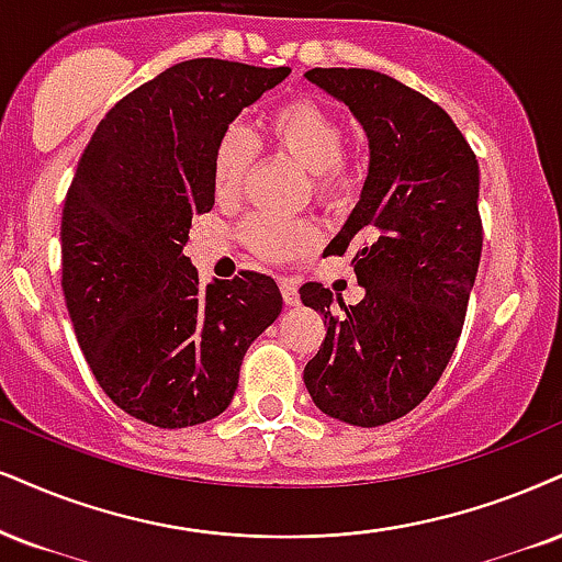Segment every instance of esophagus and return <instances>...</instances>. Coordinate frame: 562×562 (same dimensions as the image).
Masks as SVG:
<instances>
[{
	"label": "esophagus",
	"instance_id": "esophagus-1",
	"mask_svg": "<svg viewBox=\"0 0 562 562\" xmlns=\"http://www.w3.org/2000/svg\"><path fill=\"white\" fill-rule=\"evenodd\" d=\"M281 296H283V302L292 304V307H294V304H300V292H296L294 283L286 281V279L281 281Z\"/></svg>",
	"mask_w": 562,
	"mask_h": 562
}]
</instances>
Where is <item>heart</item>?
Masks as SVG:
<instances>
[{
  "label": "heart",
  "instance_id": "1",
  "mask_svg": "<svg viewBox=\"0 0 562 562\" xmlns=\"http://www.w3.org/2000/svg\"><path fill=\"white\" fill-rule=\"evenodd\" d=\"M266 135L276 154L307 171L315 200L338 205L357 182V164L344 154V122L313 99H292L276 106L266 120ZM258 158V143L239 124L218 135L211 158V182L218 200H234L245 190ZM245 245L260 258L283 262L304 255L317 241L313 218L249 216L241 226Z\"/></svg>",
  "mask_w": 562,
  "mask_h": 562
}]
</instances>
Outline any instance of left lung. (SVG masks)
Instances as JSON below:
<instances>
[{
  "mask_svg": "<svg viewBox=\"0 0 562 562\" xmlns=\"http://www.w3.org/2000/svg\"><path fill=\"white\" fill-rule=\"evenodd\" d=\"M344 101L370 137L362 198L325 255L351 249L359 304L334 313V292L304 283L325 341L304 367L315 406L346 425L378 427L427 398L459 344L482 258L480 164L435 101L375 69L304 75Z\"/></svg>",
  "mask_w": 562,
  "mask_h": 562,
  "instance_id": "left-lung-1",
  "label": "left lung"
}]
</instances>
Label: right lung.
I'll list each match as a JSON object with an SVG mask.
<instances>
[{
  "mask_svg": "<svg viewBox=\"0 0 562 562\" xmlns=\"http://www.w3.org/2000/svg\"><path fill=\"white\" fill-rule=\"evenodd\" d=\"M289 72L182 61L116 101L82 150L61 211V292L90 372L130 417L164 429L218 417L281 313L270 276L203 289L182 249L213 207L218 135Z\"/></svg>",
  "mask_w": 562,
  "mask_h": 562,
  "instance_id": "obj_1",
  "label": "right lung"
}]
</instances>
